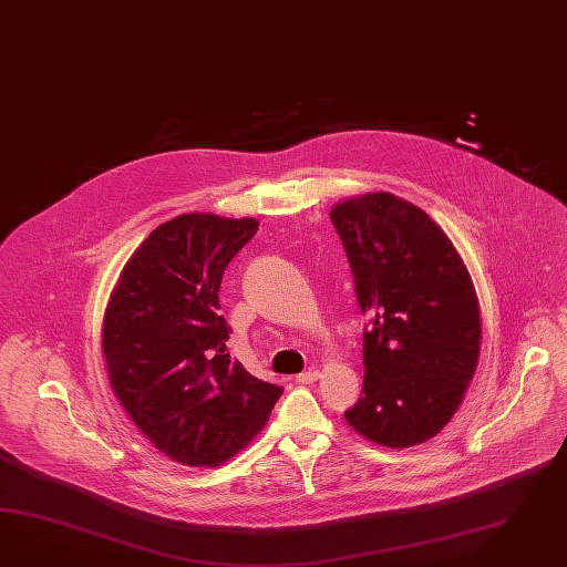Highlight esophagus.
<instances>
[{
  "instance_id": "34e87169",
  "label": "esophagus",
  "mask_w": 567,
  "mask_h": 567,
  "mask_svg": "<svg viewBox=\"0 0 567 567\" xmlns=\"http://www.w3.org/2000/svg\"><path fill=\"white\" fill-rule=\"evenodd\" d=\"M319 378V370H306V372L296 377V382H300V384H312V382H317Z\"/></svg>"
}]
</instances>
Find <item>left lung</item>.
<instances>
[{
	"label": "left lung",
	"instance_id": "obj_1",
	"mask_svg": "<svg viewBox=\"0 0 567 567\" xmlns=\"http://www.w3.org/2000/svg\"><path fill=\"white\" fill-rule=\"evenodd\" d=\"M370 327L363 394L346 420L409 449L437 436L465 399L481 351V308L463 257L417 205L363 193L331 209Z\"/></svg>",
	"mask_w": 567,
	"mask_h": 567
}]
</instances>
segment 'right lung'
Wrapping results in <instances>:
<instances>
[{"label": "right lung", "instance_id": "1", "mask_svg": "<svg viewBox=\"0 0 567 567\" xmlns=\"http://www.w3.org/2000/svg\"><path fill=\"white\" fill-rule=\"evenodd\" d=\"M259 230L255 218L183 214L125 262L102 319V358L116 401L178 465L218 466L247 449L284 389L226 351L224 269Z\"/></svg>", "mask_w": 567, "mask_h": 567}]
</instances>
